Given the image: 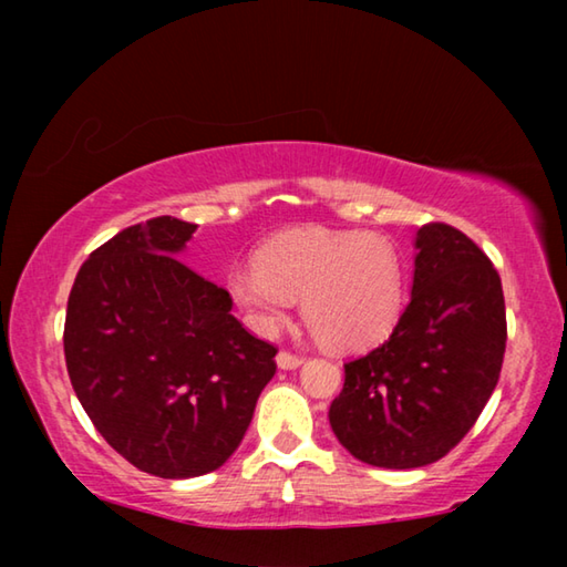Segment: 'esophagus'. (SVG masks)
I'll return each instance as SVG.
<instances>
[{
  "mask_svg": "<svg viewBox=\"0 0 567 567\" xmlns=\"http://www.w3.org/2000/svg\"><path fill=\"white\" fill-rule=\"evenodd\" d=\"M277 368L280 370H295V368H300V364L305 362V358L302 354H292V352H287V350H282L280 354H277Z\"/></svg>",
  "mask_w": 567,
  "mask_h": 567,
  "instance_id": "esophagus-1",
  "label": "esophagus"
}]
</instances>
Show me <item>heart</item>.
Here are the masks:
<instances>
[{"mask_svg": "<svg viewBox=\"0 0 567 567\" xmlns=\"http://www.w3.org/2000/svg\"><path fill=\"white\" fill-rule=\"evenodd\" d=\"M227 290L257 332L275 334L302 297L305 320L322 344L364 350L395 328L405 262L380 233L297 227L265 243L260 260L235 265Z\"/></svg>", "mask_w": 567, "mask_h": 567, "instance_id": "1", "label": "heart"}]
</instances>
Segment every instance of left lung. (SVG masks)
I'll return each mask as SVG.
<instances>
[{"instance_id":"left-lung-1","label":"left lung","mask_w":567,"mask_h":567,"mask_svg":"<svg viewBox=\"0 0 567 567\" xmlns=\"http://www.w3.org/2000/svg\"><path fill=\"white\" fill-rule=\"evenodd\" d=\"M415 277L390 338L344 364L330 425L362 463L410 470L445 457L491 400L507 324L501 275L460 229L415 237Z\"/></svg>"}]
</instances>
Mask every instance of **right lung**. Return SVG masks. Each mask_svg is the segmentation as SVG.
<instances>
[{
  "label": "right lung",
  "instance_id": "add662e5",
  "mask_svg": "<svg viewBox=\"0 0 567 567\" xmlns=\"http://www.w3.org/2000/svg\"><path fill=\"white\" fill-rule=\"evenodd\" d=\"M197 225L162 215L94 249L66 302L64 360L100 435L142 473H213L272 380L277 348L179 260Z\"/></svg>",
  "mask_w": 567,
  "mask_h": 567
}]
</instances>
